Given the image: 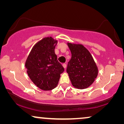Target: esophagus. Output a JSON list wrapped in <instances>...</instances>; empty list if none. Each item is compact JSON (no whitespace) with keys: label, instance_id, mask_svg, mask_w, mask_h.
<instances>
[{"label":"esophagus","instance_id":"34e87169","mask_svg":"<svg viewBox=\"0 0 124 124\" xmlns=\"http://www.w3.org/2000/svg\"><path fill=\"white\" fill-rule=\"evenodd\" d=\"M62 67H64V68H66V67H67V65H66V64H62Z\"/></svg>","mask_w":124,"mask_h":124}]
</instances>
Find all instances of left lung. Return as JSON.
I'll list each match as a JSON object with an SVG mask.
<instances>
[{"mask_svg": "<svg viewBox=\"0 0 124 124\" xmlns=\"http://www.w3.org/2000/svg\"><path fill=\"white\" fill-rule=\"evenodd\" d=\"M72 57L67 72L74 87L84 89L94 82L98 74L97 65L89 50L81 44L67 43Z\"/></svg>", "mask_w": 124, "mask_h": 124, "instance_id": "left-lung-1", "label": "left lung"}]
</instances>
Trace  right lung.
Returning a JSON list of instances; mask_svg holds the SVG:
<instances>
[{
  "mask_svg": "<svg viewBox=\"0 0 124 124\" xmlns=\"http://www.w3.org/2000/svg\"><path fill=\"white\" fill-rule=\"evenodd\" d=\"M57 43L52 37L43 38L34 46L25 62L29 77L42 90L55 89L64 71L55 53Z\"/></svg>",
  "mask_w": 124,
  "mask_h": 124,
  "instance_id": "add662e5",
  "label": "right lung"
}]
</instances>
